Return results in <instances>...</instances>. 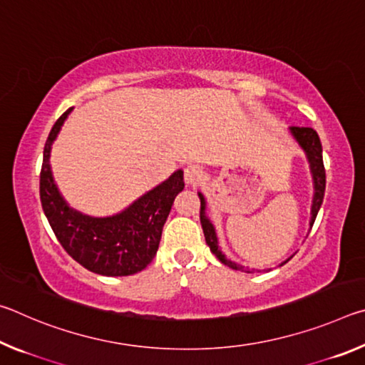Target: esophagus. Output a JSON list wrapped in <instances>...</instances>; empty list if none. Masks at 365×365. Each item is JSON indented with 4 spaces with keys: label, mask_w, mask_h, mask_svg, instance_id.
Segmentation results:
<instances>
[{
    "label": "esophagus",
    "mask_w": 365,
    "mask_h": 365,
    "mask_svg": "<svg viewBox=\"0 0 365 365\" xmlns=\"http://www.w3.org/2000/svg\"><path fill=\"white\" fill-rule=\"evenodd\" d=\"M202 175H205L202 174V169L197 168V165H188L183 172L185 183H187L188 187H196V185L202 180Z\"/></svg>",
    "instance_id": "1"
}]
</instances>
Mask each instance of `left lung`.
Masks as SVG:
<instances>
[{
    "instance_id": "obj_1",
    "label": "left lung",
    "mask_w": 365,
    "mask_h": 365,
    "mask_svg": "<svg viewBox=\"0 0 365 365\" xmlns=\"http://www.w3.org/2000/svg\"><path fill=\"white\" fill-rule=\"evenodd\" d=\"M289 133L293 135V138L298 141V145L302 148V151L306 153L309 169H311L312 183H314V197H312V206H311V222H309V225L312 228L314 220L317 217L319 209L322 206L324 193H325V168H324V159H322V143H320L317 132L311 127H289ZM197 196H200L201 200V211H200L201 227H202V232H205L206 243L209 248H211L212 255H215V257H217L222 264L228 265L230 269L243 270V265L232 262L230 259H227L224 252L220 251L217 235H215V228L206 215L205 196H202V193H197ZM292 257H288L285 262H282V265L287 264Z\"/></svg>"
}]
</instances>
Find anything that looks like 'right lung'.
<instances>
[{
	"label": "right lung",
	"instance_id": "obj_1",
	"mask_svg": "<svg viewBox=\"0 0 365 365\" xmlns=\"http://www.w3.org/2000/svg\"><path fill=\"white\" fill-rule=\"evenodd\" d=\"M71 109L54 123L43 150L40 172V200L54 235L72 259L95 274L125 277L143 270L156 256L160 233L183 190V170L133 201L122 212L110 217H91L69 205L54 183L49 154Z\"/></svg>",
	"mask_w": 365,
	"mask_h": 365
}]
</instances>
